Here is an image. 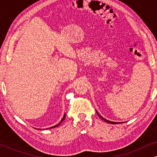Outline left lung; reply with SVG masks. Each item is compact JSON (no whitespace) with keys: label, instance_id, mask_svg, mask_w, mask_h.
Segmentation results:
<instances>
[{"label":"left lung","instance_id":"left-lung-1","mask_svg":"<svg viewBox=\"0 0 157 157\" xmlns=\"http://www.w3.org/2000/svg\"><path fill=\"white\" fill-rule=\"evenodd\" d=\"M98 116H99V117H100L101 118V119H102L103 120H104V121H106V122H107V123H109V124H117V123H116V122L110 121H109V120H106V119H104V118H103V117H101V116H100L99 114H98ZM118 124H119V123H118Z\"/></svg>","mask_w":157,"mask_h":157}]
</instances>
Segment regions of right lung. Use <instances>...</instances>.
<instances>
[{
	"mask_svg": "<svg viewBox=\"0 0 157 157\" xmlns=\"http://www.w3.org/2000/svg\"><path fill=\"white\" fill-rule=\"evenodd\" d=\"M65 118H66V114H64V116H63V119H62V120H61V122H60V123H59V124H57V125H56V126H52V127H51V128H55V127H56V126H59L60 125V124H61V122L63 121V120H64V119H65Z\"/></svg>",
	"mask_w": 157,
	"mask_h": 157,
	"instance_id": "add662e5",
	"label": "right lung"
}]
</instances>
